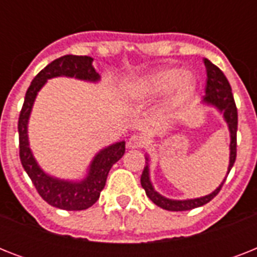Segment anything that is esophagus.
Segmentation results:
<instances>
[{
    "label": "esophagus",
    "instance_id": "esophagus-1",
    "mask_svg": "<svg viewBox=\"0 0 257 257\" xmlns=\"http://www.w3.org/2000/svg\"><path fill=\"white\" fill-rule=\"evenodd\" d=\"M145 144V139L140 135H133L128 141V148L131 149H136V148H141V147H144Z\"/></svg>",
    "mask_w": 257,
    "mask_h": 257
}]
</instances>
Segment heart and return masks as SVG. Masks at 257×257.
<instances>
[{
	"instance_id": "heart-1",
	"label": "heart",
	"mask_w": 257,
	"mask_h": 257,
	"mask_svg": "<svg viewBox=\"0 0 257 257\" xmlns=\"http://www.w3.org/2000/svg\"><path fill=\"white\" fill-rule=\"evenodd\" d=\"M177 84L176 100H181L189 96L195 89V80L189 73H181L180 69H163L156 73L149 74L136 81L131 82L125 88V94L129 100L144 101L151 100Z\"/></svg>"
}]
</instances>
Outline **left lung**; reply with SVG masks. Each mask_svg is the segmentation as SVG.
Instances as JSON below:
<instances>
[{
    "instance_id": "obj_1",
    "label": "left lung",
    "mask_w": 257,
    "mask_h": 257,
    "mask_svg": "<svg viewBox=\"0 0 257 257\" xmlns=\"http://www.w3.org/2000/svg\"><path fill=\"white\" fill-rule=\"evenodd\" d=\"M204 65L207 69V85H205V96H204V102L207 104L215 105L216 108L219 109L220 112H223L224 118L227 121L228 128L231 132V156H229V167H228V173L232 169L236 160V133H237V108H236L235 98L232 94V89L227 77L224 76L221 70L212 64L209 60L204 58ZM148 160V159H147ZM227 177L224 181L220 184V187L215 192H212L211 195L204 196L200 199H192V200H171L167 199L164 196L159 195L155 189H153L151 180H149V169L148 165H145L143 175H141V187L144 188L145 193L149 199L152 200L153 203L156 204L157 207L167 209V211H189L193 208L201 207L204 204L209 203L213 197L220 192L225 183Z\"/></svg>"
}]
</instances>
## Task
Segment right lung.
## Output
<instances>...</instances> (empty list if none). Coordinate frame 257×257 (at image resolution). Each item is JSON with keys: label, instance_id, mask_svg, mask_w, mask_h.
Listing matches in <instances>:
<instances>
[{"label": "right lung", "instance_id": "obj_1", "mask_svg": "<svg viewBox=\"0 0 257 257\" xmlns=\"http://www.w3.org/2000/svg\"><path fill=\"white\" fill-rule=\"evenodd\" d=\"M93 58L89 56L66 54L46 65L33 78L26 90L25 100L18 118V140H20V159L24 169L37 189L38 195L46 203L65 211H82L92 207L100 197L104 189L106 177L114 163L120 160L125 153V143H117L102 149L93 160L89 175L81 183L61 181L45 175L38 167L28 143V120L33 106L34 98L48 78L57 76L81 78L88 81H97L100 76L92 66Z\"/></svg>", "mask_w": 257, "mask_h": 257}]
</instances>
